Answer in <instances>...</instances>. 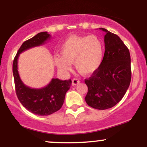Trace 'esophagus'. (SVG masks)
<instances>
[{
    "instance_id": "34e87169",
    "label": "esophagus",
    "mask_w": 147,
    "mask_h": 147,
    "mask_svg": "<svg viewBox=\"0 0 147 147\" xmlns=\"http://www.w3.org/2000/svg\"><path fill=\"white\" fill-rule=\"evenodd\" d=\"M79 82H80V81H79L78 79L74 78V79H72V85L76 86V85H77Z\"/></svg>"
}]
</instances>
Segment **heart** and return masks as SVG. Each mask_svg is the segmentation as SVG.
I'll return each mask as SVG.
<instances>
[{
    "mask_svg": "<svg viewBox=\"0 0 147 147\" xmlns=\"http://www.w3.org/2000/svg\"><path fill=\"white\" fill-rule=\"evenodd\" d=\"M61 55L54 57L59 70L68 71L74 63L76 70L82 75H90L100 66L104 57V45L95 35L88 36H71L61 45Z\"/></svg>",
    "mask_w": 147,
    "mask_h": 147,
    "instance_id": "heart-1",
    "label": "heart"
}]
</instances>
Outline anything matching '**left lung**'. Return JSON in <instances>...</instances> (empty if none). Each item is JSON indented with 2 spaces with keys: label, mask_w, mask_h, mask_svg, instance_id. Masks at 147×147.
Here are the masks:
<instances>
[{
  "label": "left lung",
  "mask_w": 147,
  "mask_h": 147,
  "mask_svg": "<svg viewBox=\"0 0 147 147\" xmlns=\"http://www.w3.org/2000/svg\"><path fill=\"white\" fill-rule=\"evenodd\" d=\"M106 32L105 52L99 68L89 79H85L88 105L98 110L115 106L125 95L131 79V56L127 47L117 35Z\"/></svg>",
  "instance_id": "1"
}]
</instances>
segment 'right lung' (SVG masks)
I'll use <instances>...</instances> for the list:
<instances>
[{"instance_id": "1", "label": "right lung", "mask_w": 147, "mask_h": 147, "mask_svg": "<svg viewBox=\"0 0 147 147\" xmlns=\"http://www.w3.org/2000/svg\"><path fill=\"white\" fill-rule=\"evenodd\" d=\"M50 37L51 35L48 32H43L25 41L17 52L12 67L16 93L18 100L30 112L42 116L51 115L61 108L65 93L71 86V79L62 81L53 78L46 86L41 88H32L25 85L20 78L18 59L22 52L34 47L43 45L50 40Z\"/></svg>"}]
</instances>
